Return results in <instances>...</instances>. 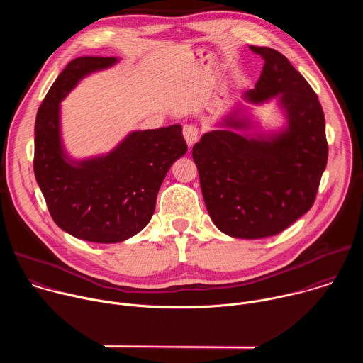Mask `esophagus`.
Listing matches in <instances>:
<instances>
[{
  "label": "esophagus",
  "instance_id": "1",
  "mask_svg": "<svg viewBox=\"0 0 363 363\" xmlns=\"http://www.w3.org/2000/svg\"><path fill=\"white\" fill-rule=\"evenodd\" d=\"M182 132L188 146H192L198 140V128L195 125H185Z\"/></svg>",
  "mask_w": 363,
  "mask_h": 363
}]
</instances>
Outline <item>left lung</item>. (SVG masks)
Instances as JSON below:
<instances>
[{"instance_id": "obj_1", "label": "left lung", "mask_w": 363, "mask_h": 363, "mask_svg": "<svg viewBox=\"0 0 363 363\" xmlns=\"http://www.w3.org/2000/svg\"><path fill=\"white\" fill-rule=\"evenodd\" d=\"M264 60L244 101L276 99L286 123L270 133H247L252 121L238 106L192 147L206 210L234 238L276 235L315 202L328 164L325 115L319 99L290 62L269 47L250 45Z\"/></svg>"}]
</instances>
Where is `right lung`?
Masks as SVG:
<instances>
[{
	"mask_svg": "<svg viewBox=\"0 0 363 363\" xmlns=\"http://www.w3.org/2000/svg\"><path fill=\"white\" fill-rule=\"evenodd\" d=\"M119 59L72 60L48 90L35 118L34 175L55 223L90 242H121L152 218L158 191L186 152L181 125L130 132L106 155L70 158L62 140L60 101L86 76Z\"/></svg>",
	"mask_w": 363,
	"mask_h": 363,
	"instance_id": "obj_1",
	"label": "right lung"
}]
</instances>
